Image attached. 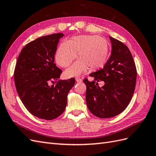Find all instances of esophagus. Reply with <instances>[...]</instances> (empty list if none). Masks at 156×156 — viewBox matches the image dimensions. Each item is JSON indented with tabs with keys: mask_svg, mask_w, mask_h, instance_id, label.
I'll return each mask as SVG.
<instances>
[{
	"mask_svg": "<svg viewBox=\"0 0 156 156\" xmlns=\"http://www.w3.org/2000/svg\"><path fill=\"white\" fill-rule=\"evenodd\" d=\"M75 80H76V82H77V83L82 82V79L80 78V77H78L75 78Z\"/></svg>",
	"mask_w": 156,
	"mask_h": 156,
	"instance_id": "1",
	"label": "esophagus"
}]
</instances>
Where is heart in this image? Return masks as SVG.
Wrapping results in <instances>:
<instances>
[{"instance_id": "b5f03b06", "label": "heart", "mask_w": 156, "mask_h": 156, "mask_svg": "<svg viewBox=\"0 0 156 156\" xmlns=\"http://www.w3.org/2000/svg\"><path fill=\"white\" fill-rule=\"evenodd\" d=\"M77 60L66 71L68 77L76 76L87 70L102 68L107 62L108 45L106 40L96 35L75 36L66 43H62L56 51L55 59L61 67H68L76 57Z\"/></svg>"}]
</instances>
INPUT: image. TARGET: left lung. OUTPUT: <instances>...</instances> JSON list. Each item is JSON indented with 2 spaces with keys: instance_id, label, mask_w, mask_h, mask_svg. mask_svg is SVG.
<instances>
[{
  "instance_id": "1",
  "label": "left lung",
  "mask_w": 156,
  "mask_h": 156,
  "mask_svg": "<svg viewBox=\"0 0 156 156\" xmlns=\"http://www.w3.org/2000/svg\"><path fill=\"white\" fill-rule=\"evenodd\" d=\"M111 55L103 68L90 74L93 81L83 80L87 86L86 102L88 110L101 119L114 117L124 111L133 95L136 80L135 64L128 48L109 36ZM104 81L102 87L98 82Z\"/></svg>"
}]
</instances>
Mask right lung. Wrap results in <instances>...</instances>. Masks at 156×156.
<instances>
[{
	"mask_svg": "<svg viewBox=\"0 0 156 156\" xmlns=\"http://www.w3.org/2000/svg\"><path fill=\"white\" fill-rule=\"evenodd\" d=\"M63 36L57 33L30 41L21 50L14 70L15 85L22 103L41 119L51 120L62 114L68 94L75 83L74 78L58 80L62 69L54 63L57 45Z\"/></svg>",
	"mask_w": 156,
	"mask_h": 156,
	"instance_id": "right-lung-1",
	"label": "right lung"
}]
</instances>
